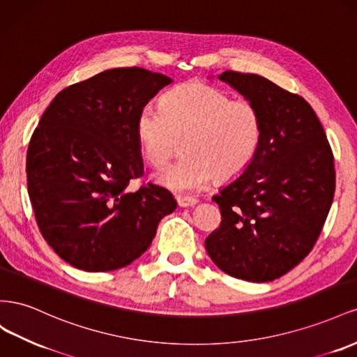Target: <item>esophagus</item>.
<instances>
[{
	"label": "esophagus",
	"mask_w": 357,
	"mask_h": 357,
	"mask_svg": "<svg viewBox=\"0 0 357 357\" xmlns=\"http://www.w3.org/2000/svg\"><path fill=\"white\" fill-rule=\"evenodd\" d=\"M176 202H178V205L181 208H188V206H195L197 203V199L196 197H187V196H178Z\"/></svg>",
	"instance_id": "1"
}]
</instances>
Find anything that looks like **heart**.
Returning <instances> with one entry per match:
<instances>
[{
  "label": "heart",
  "mask_w": 357,
  "mask_h": 357,
  "mask_svg": "<svg viewBox=\"0 0 357 357\" xmlns=\"http://www.w3.org/2000/svg\"><path fill=\"white\" fill-rule=\"evenodd\" d=\"M161 107L145 106L136 118L142 155L161 167L179 152L175 165L161 170L158 181L173 190H196L209 182L236 179L245 172L263 137V118L250 100H233L202 82L182 84L165 96Z\"/></svg>",
  "instance_id": "1"
}]
</instances>
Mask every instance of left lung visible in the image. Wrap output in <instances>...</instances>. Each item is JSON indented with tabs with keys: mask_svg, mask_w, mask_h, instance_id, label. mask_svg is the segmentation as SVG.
<instances>
[{
	"mask_svg": "<svg viewBox=\"0 0 357 357\" xmlns=\"http://www.w3.org/2000/svg\"><path fill=\"white\" fill-rule=\"evenodd\" d=\"M220 79L259 107L263 137L252 165L212 197L221 222L205 247L230 277L266 282L317 242L335 195L333 152L303 97L259 75L227 70Z\"/></svg>",
	"mask_w": 357,
	"mask_h": 357,
	"instance_id": "obj_1",
	"label": "left lung"
}]
</instances>
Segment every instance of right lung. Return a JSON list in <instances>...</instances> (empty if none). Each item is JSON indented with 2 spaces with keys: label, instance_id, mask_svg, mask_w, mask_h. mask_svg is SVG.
I'll use <instances>...</instances> for the list:
<instances>
[{
  "label": "right lung",
  "instance_id": "add662e5",
  "mask_svg": "<svg viewBox=\"0 0 357 357\" xmlns=\"http://www.w3.org/2000/svg\"><path fill=\"white\" fill-rule=\"evenodd\" d=\"M172 79L145 68L106 70L64 88L47 106L26 152L37 227L58 256L88 272L124 268L144 254L176 209L170 192L142 184L136 118Z\"/></svg>",
  "mask_w": 357,
  "mask_h": 357
}]
</instances>
